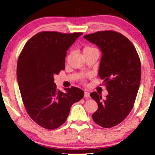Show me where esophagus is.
<instances>
[{
	"mask_svg": "<svg viewBox=\"0 0 155 155\" xmlns=\"http://www.w3.org/2000/svg\"><path fill=\"white\" fill-rule=\"evenodd\" d=\"M84 96H85V97L87 98H90V93L87 92H84Z\"/></svg>",
	"mask_w": 155,
	"mask_h": 155,
	"instance_id": "1",
	"label": "esophagus"
}]
</instances>
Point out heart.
<instances>
[{
  "mask_svg": "<svg viewBox=\"0 0 155 155\" xmlns=\"http://www.w3.org/2000/svg\"><path fill=\"white\" fill-rule=\"evenodd\" d=\"M91 48V47H86V48ZM84 48V49H85Z\"/></svg>",
  "mask_w": 155,
  "mask_h": 155,
  "instance_id": "b5f03b06",
  "label": "heart"
}]
</instances>
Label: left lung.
Instances as JSON below:
<instances>
[{"mask_svg": "<svg viewBox=\"0 0 155 155\" xmlns=\"http://www.w3.org/2000/svg\"><path fill=\"white\" fill-rule=\"evenodd\" d=\"M84 38L100 48L98 75L108 91L104 100L96 92L90 94L98 107L92 119L101 127H112L123 121L134 107L141 80L140 61L133 44L118 32L97 31Z\"/></svg>", "mask_w": 155, "mask_h": 155, "instance_id": "left-lung-1", "label": "left lung"}]
</instances>
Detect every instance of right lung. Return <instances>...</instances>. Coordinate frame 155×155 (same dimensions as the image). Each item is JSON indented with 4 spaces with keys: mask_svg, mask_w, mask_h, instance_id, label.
Masks as SVG:
<instances>
[{
    "mask_svg": "<svg viewBox=\"0 0 155 155\" xmlns=\"http://www.w3.org/2000/svg\"><path fill=\"white\" fill-rule=\"evenodd\" d=\"M81 32L43 31L31 38L20 54L17 78L23 104L40 126L54 130L65 123L72 104L84 97L76 87L57 89L54 75L65 69L67 51Z\"/></svg>",
    "mask_w": 155,
    "mask_h": 155,
    "instance_id": "add662e5",
    "label": "right lung"
}]
</instances>
